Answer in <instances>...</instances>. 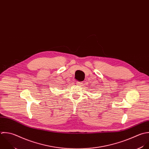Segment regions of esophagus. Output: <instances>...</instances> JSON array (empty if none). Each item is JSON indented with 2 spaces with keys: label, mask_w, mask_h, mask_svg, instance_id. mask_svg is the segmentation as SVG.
Returning a JSON list of instances; mask_svg holds the SVG:
<instances>
[{
  "label": "esophagus",
  "mask_w": 149,
  "mask_h": 149,
  "mask_svg": "<svg viewBox=\"0 0 149 149\" xmlns=\"http://www.w3.org/2000/svg\"><path fill=\"white\" fill-rule=\"evenodd\" d=\"M77 85H82L83 83L82 82H77Z\"/></svg>",
  "instance_id": "1"
}]
</instances>
